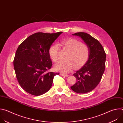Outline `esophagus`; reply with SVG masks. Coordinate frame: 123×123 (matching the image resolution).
Here are the masks:
<instances>
[{"label":"esophagus","mask_w":123,"mask_h":123,"mask_svg":"<svg viewBox=\"0 0 123 123\" xmlns=\"http://www.w3.org/2000/svg\"><path fill=\"white\" fill-rule=\"evenodd\" d=\"M61 75L64 77H68V74H61Z\"/></svg>","instance_id":"obj_1"}]
</instances>
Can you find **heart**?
Masks as SVG:
<instances>
[{
  "instance_id": "heart-1",
  "label": "heart",
  "mask_w": 123,
  "mask_h": 123,
  "mask_svg": "<svg viewBox=\"0 0 123 123\" xmlns=\"http://www.w3.org/2000/svg\"><path fill=\"white\" fill-rule=\"evenodd\" d=\"M60 45L66 50L68 54L65 61H61L55 66V70L63 73H68L71 71L74 67L80 68L84 66L89 59L90 49L85 44L75 39H68L63 40ZM59 45L55 44L51 45L49 49V54L51 60L54 62L58 60Z\"/></svg>"
}]
</instances>
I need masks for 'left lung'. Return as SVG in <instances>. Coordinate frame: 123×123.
<instances>
[{"mask_svg": "<svg viewBox=\"0 0 123 123\" xmlns=\"http://www.w3.org/2000/svg\"><path fill=\"white\" fill-rule=\"evenodd\" d=\"M80 37L90 49V56L86 64L74 74L76 83L71 86V89L78 93L89 92L98 85L105 68L106 55L100 42L86 32L73 34Z\"/></svg>", "mask_w": 123, "mask_h": 123, "instance_id": "8db88e82", "label": "left lung"}]
</instances>
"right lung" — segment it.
<instances>
[{
  "mask_svg": "<svg viewBox=\"0 0 123 123\" xmlns=\"http://www.w3.org/2000/svg\"><path fill=\"white\" fill-rule=\"evenodd\" d=\"M62 33H35L17 48L14 69L19 84L27 92L35 96L47 92L50 89L54 76L59 74L47 71L52 66L49 49Z\"/></svg>",
  "mask_w": 123,
  "mask_h": 123,
  "instance_id": "right-lung-1",
  "label": "right lung"
}]
</instances>
